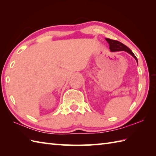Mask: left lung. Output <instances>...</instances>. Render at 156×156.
<instances>
[{"instance_id":"left-lung-1","label":"left lung","mask_w":156,"mask_h":156,"mask_svg":"<svg viewBox=\"0 0 156 156\" xmlns=\"http://www.w3.org/2000/svg\"><path fill=\"white\" fill-rule=\"evenodd\" d=\"M106 41H107L108 44H109V49L111 51H125L127 53H129V54H131L133 57L136 59V61L137 62V59L136 58V56L134 55V54L132 51L129 49L127 46H126L122 43L119 42V41H116V40H112V39H108L106 38Z\"/></svg>"}]
</instances>
